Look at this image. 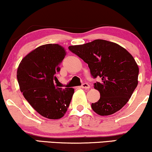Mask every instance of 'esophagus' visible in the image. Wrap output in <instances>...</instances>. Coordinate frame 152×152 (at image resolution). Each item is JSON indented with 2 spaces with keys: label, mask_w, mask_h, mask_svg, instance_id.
Masks as SVG:
<instances>
[{
  "label": "esophagus",
  "mask_w": 152,
  "mask_h": 152,
  "mask_svg": "<svg viewBox=\"0 0 152 152\" xmlns=\"http://www.w3.org/2000/svg\"><path fill=\"white\" fill-rule=\"evenodd\" d=\"M81 88H82L88 89V88H91V86L89 85L88 83H84L82 84V86H81Z\"/></svg>",
  "instance_id": "esophagus-1"
}]
</instances>
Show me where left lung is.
<instances>
[{
    "label": "left lung",
    "instance_id": "left-lung-1",
    "mask_svg": "<svg viewBox=\"0 0 152 152\" xmlns=\"http://www.w3.org/2000/svg\"><path fill=\"white\" fill-rule=\"evenodd\" d=\"M69 49L88 64L93 77L101 78L94 83L100 97L91 104L93 110L102 116L120 110L138 84L139 67L130 53L118 44L103 39L69 46Z\"/></svg>",
    "mask_w": 152,
    "mask_h": 152
}]
</instances>
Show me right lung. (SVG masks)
Instances as JSON below:
<instances>
[{"label":"right lung","instance_id":"obj_1","mask_svg":"<svg viewBox=\"0 0 152 152\" xmlns=\"http://www.w3.org/2000/svg\"><path fill=\"white\" fill-rule=\"evenodd\" d=\"M66 54L58 44L42 45L27 54L18 68V81L25 98L48 119L56 120L64 115L74 93L72 88L63 89L54 83Z\"/></svg>","mask_w":152,"mask_h":152}]
</instances>
